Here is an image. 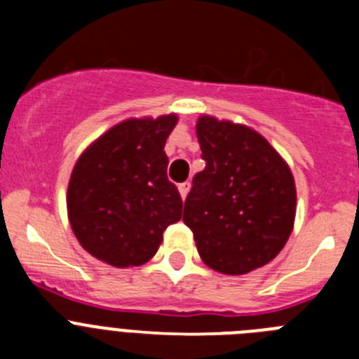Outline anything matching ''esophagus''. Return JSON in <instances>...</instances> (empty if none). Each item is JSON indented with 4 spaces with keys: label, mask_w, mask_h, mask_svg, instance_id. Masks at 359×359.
<instances>
[{
    "label": "esophagus",
    "mask_w": 359,
    "mask_h": 359,
    "mask_svg": "<svg viewBox=\"0 0 359 359\" xmlns=\"http://www.w3.org/2000/svg\"><path fill=\"white\" fill-rule=\"evenodd\" d=\"M177 190H180V196H182V198L185 199L187 194H189V190H190V183L189 182L180 183V185H177Z\"/></svg>",
    "instance_id": "obj_1"
}]
</instances>
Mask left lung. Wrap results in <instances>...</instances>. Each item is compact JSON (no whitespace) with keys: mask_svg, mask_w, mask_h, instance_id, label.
Segmentation results:
<instances>
[{"mask_svg":"<svg viewBox=\"0 0 359 359\" xmlns=\"http://www.w3.org/2000/svg\"><path fill=\"white\" fill-rule=\"evenodd\" d=\"M207 167L194 176L183 223L201 261L223 275H246L286 246L297 187L286 160L255 129L201 115L196 123Z\"/></svg>","mask_w":359,"mask_h":359,"instance_id":"left-lung-1","label":"left lung"}]
</instances>
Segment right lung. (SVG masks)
<instances>
[{
  "instance_id": "1",
  "label": "right lung",
  "mask_w": 359,
  "mask_h": 359,
  "mask_svg": "<svg viewBox=\"0 0 359 359\" xmlns=\"http://www.w3.org/2000/svg\"><path fill=\"white\" fill-rule=\"evenodd\" d=\"M177 115L128 118L84 149L66 194L72 230L86 252L115 268L151 261L183 201L167 180L165 142Z\"/></svg>"
}]
</instances>
